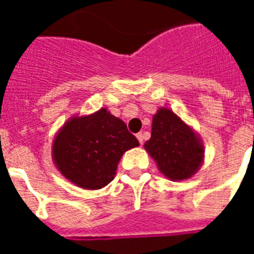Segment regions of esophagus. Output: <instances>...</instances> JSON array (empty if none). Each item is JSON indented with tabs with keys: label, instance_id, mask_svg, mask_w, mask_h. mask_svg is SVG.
Here are the masks:
<instances>
[{
	"label": "esophagus",
	"instance_id": "esophagus-1",
	"mask_svg": "<svg viewBox=\"0 0 254 254\" xmlns=\"http://www.w3.org/2000/svg\"><path fill=\"white\" fill-rule=\"evenodd\" d=\"M137 138H138L139 143H141V145H142L143 141H145V134H143L142 131H139V133H137Z\"/></svg>",
	"mask_w": 254,
	"mask_h": 254
}]
</instances>
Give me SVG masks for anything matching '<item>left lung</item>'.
Listing matches in <instances>:
<instances>
[{
    "mask_svg": "<svg viewBox=\"0 0 254 254\" xmlns=\"http://www.w3.org/2000/svg\"><path fill=\"white\" fill-rule=\"evenodd\" d=\"M145 149L154 158L161 173L173 181L195 174L204 149L191 129L170 109L162 108L153 117L151 137Z\"/></svg>",
    "mask_w": 254,
    "mask_h": 254,
    "instance_id": "1",
    "label": "left lung"
}]
</instances>
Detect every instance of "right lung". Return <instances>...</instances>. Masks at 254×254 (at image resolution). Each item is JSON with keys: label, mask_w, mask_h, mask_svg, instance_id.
Listing matches in <instances>:
<instances>
[{"label": "right lung", "mask_w": 254, "mask_h": 254, "mask_svg": "<svg viewBox=\"0 0 254 254\" xmlns=\"http://www.w3.org/2000/svg\"><path fill=\"white\" fill-rule=\"evenodd\" d=\"M138 145L125 123L103 108L65 124L54 141V161L72 183L99 190L115 179L124 153Z\"/></svg>", "instance_id": "1"}]
</instances>
